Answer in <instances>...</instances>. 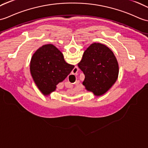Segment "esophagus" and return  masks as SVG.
Here are the masks:
<instances>
[{"mask_svg":"<svg viewBox=\"0 0 148 148\" xmlns=\"http://www.w3.org/2000/svg\"><path fill=\"white\" fill-rule=\"evenodd\" d=\"M77 71H78V68H77V67H75L74 68V69H73V74H76V73H77Z\"/></svg>","mask_w":148,"mask_h":148,"instance_id":"esophagus-1","label":"esophagus"}]
</instances>
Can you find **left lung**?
<instances>
[{
  "mask_svg": "<svg viewBox=\"0 0 148 148\" xmlns=\"http://www.w3.org/2000/svg\"><path fill=\"white\" fill-rule=\"evenodd\" d=\"M78 67L85 75L82 82L86 90L101 96L115 84L119 75V64L113 51L105 45L91 44L84 51Z\"/></svg>",
  "mask_w": 148,
  "mask_h": 148,
  "instance_id": "left-lung-1",
  "label": "left lung"
}]
</instances>
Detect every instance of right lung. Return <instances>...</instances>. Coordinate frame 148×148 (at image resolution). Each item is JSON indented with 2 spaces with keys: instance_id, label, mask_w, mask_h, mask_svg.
I'll use <instances>...</instances> for the list:
<instances>
[{
  "instance_id": "1",
  "label": "right lung",
  "mask_w": 148,
  "mask_h": 148,
  "mask_svg": "<svg viewBox=\"0 0 148 148\" xmlns=\"http://www.w3.org/2000/svg\"><path fill=\"white\" fill-rule=\"evenodd\" d=\"M74 67L65 61L61 51L51 44L39 48L30 62L33 81L44 95L56 91L57 85L66 78Z\"/></svg>"
}]
</instances>
